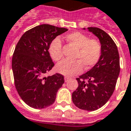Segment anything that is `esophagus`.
Segmentation results:
<instances>
[{"label":"esophagus","mask_w":131,"mask_h":131,"mask_svg":"<svg viewBox=\"0 0 131 131\" xmlns=\"http://www.w3.org/2000/svg\"><path fill=\"white\" fill-rule=\"evenodd\" d=\"M69 80H70V79H69V77H64V81H65V82H68Z\"/></svg>","instance_id":"esophagus-1"}]
</instances>
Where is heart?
<instances>
[{
	"label": "heart",
	"instance_id": "heart-1",
	"mask_svg": "<svg viewBox=\"0 0 131 131\" xmlns=\"http://www.w3.org/2000/svg\"><path fill=\"white\" fill-rule=\"evenodd\" d=\"M66 39L77 49L75 59L69 61L64 60L56 66L60 74L66 77H73L81 74L83 66L85 69L93 67L100 57L102 52L101 43L96 39H89L88 36L82 33L76 31L66 36ZM49 54L54 61H59L62 57V43L59 38L52 40L48 48Z\"/></svg>",
	"mask_w": 131,
	"mask_h": 131
}]
</instances>
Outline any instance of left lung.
<instances>
[{
    "mask_svg": "<svg viewBox=\"0 0 131 131\" xmlns=\"http://www.w3.org/2000/svg\"><path fill=\"white\" fill-rule=\"evenodd\" d=\"M87 29L101 43V55L93 68L77 79L79 86L72 93V101L81 110L95 111L112 95L119 76L120 62L117 46L107 33L97 27Z\"/></svg>",
    "mask_w": 131,
    "mask_h": 131,
    "instance_id": "1",
    "label": "left lung"
}]
</instances>
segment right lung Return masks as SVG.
<instances>
[{"label": "right lung", "instance_id": "right-lung-1", "mask_svg": "<svg viewBox=\"0 0 131 131\" xmlns=\"http://www.w3.org/2000/svg\"><path fill=\"white\" fill-rule=\"evenodd\" d=\"M67 31L50 24L38 25L24 33L16 46L12 60L15 85L29 107L43 109L50 106L64 83L61 74H44L54 66L48 52L50 43Z\"/></svg>", "mask_w": 131, "mask_h": 131}]
</instances>
